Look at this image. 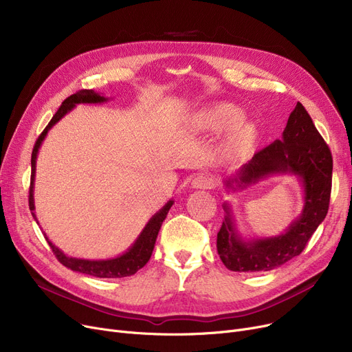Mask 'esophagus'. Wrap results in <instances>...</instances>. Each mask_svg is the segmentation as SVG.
<instances>
[{
  "label": "esophagus",
  "instance_id": "esophagus-1",
  "mask_svg": "<svg viewBox=\"0 0 352 352\" xmlns=\"http://www.w3.org/2000/svg\"><path fill=\"white\" fill-rule=\"evenodd\" d=\"M214 177L212 175H210V174H207V173H201V174H198L194 179H192V182H191V186H192V188H212L214 187Z\"/></svg>",
  "mask_w": 352,
  "mask_h": 352
}]
</instances>
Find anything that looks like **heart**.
<instances>
[{"instance_id":"b5f03b06","label":"heart","mask_w":352,"mask_h":352,"mask_svg":"<svg viewBox=\"0 0 352 352\" xmlns=\"http://www.w3.org/2000/svg\"><path fill=\"white\" fill-rule=\"evenodd\" d=\"M243 118L241 109L232 104H218L207 109L201 116L199 124L204 129L212 133H221L231 128ZM235 125V124H234ZM236 126V125H235ZM255 138V128L248 122H240L232 128L226 140V151L228 155L244 154Z\"/></svg>"}]
</instances>
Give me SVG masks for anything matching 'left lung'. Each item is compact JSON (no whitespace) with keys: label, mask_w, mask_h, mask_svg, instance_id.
<instances>
[{"label":"left lung","mask_w":352,"mask_h":352,"mask_svg":"<svg viewBox=\"0 0 352 352\" xmlns=\"http://www.w3.org/2000/svg\"><path fill=\"white\" fill-rule=\"evenodd\" d=\"M272 175L297 178L304 195L302 211L278 235L244 238L231 204L224 202L226 221L217 235V251L231 271L256 272L281 267L302 252L328 212L332 157L301 102L289 114L283 138L258 151L235 175L226 178L224 187L227 192L244 190Z\"/></svg>","instance_id":"obj_1"}]
</instances>
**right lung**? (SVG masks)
I'll return each instance as SVG.
<instances>
[{"label":"right lung","mask_w":352,"mask_h":352,"mask_svg":"<svg viewBox=\"0 0 352 352\" xmlns=\"http://www.w3.org/2000/svg\"><path fill=\"white\" fill-rule=\"evenodd\" d=\"M108 100H109L108 97L98 94V92H96L94 89H81V91L76 92V94H72L61 104L60 109L51 118L50 124L45 126L40 138L36 140V142L34 145V150H32V155H31V186H30V210H31L34 219L36 221V224H38V218H36L35 204H34V182H35V170H36V157H38V151H40L43 141L45 140L48 131L60 120H63L69 113V111L76 108V105H78V104H102V102H107ZM173 204H174V199H170L168 202H166V204L160 211H157L150 218V221L145 224V227L142 228V231L140 232L135 241L128 247V250L114 258H105V260H87V258L69 256V255H65L58 247H55L50 241L45 232H44V236L47 239L48 245L51 247L52 252L55 254V256L58 258V261L64 267L76 271V272L97 276V278H122V276L134 275L138 270H141L148 263V260H150L151 254L154 251L157 235L160 232L162 221L166 218V214H168Z\"/></svg>","instance_id":"obj_1"}]
</instances>
